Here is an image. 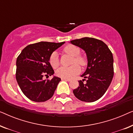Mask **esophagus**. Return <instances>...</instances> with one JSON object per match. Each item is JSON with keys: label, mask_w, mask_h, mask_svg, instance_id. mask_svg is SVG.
I'll use <instances>...</instances> for the list:
<instances>
[{"label": "esophagus", "mask_w": 133, "mask_h": 133, "mask_svg": "<svg viewBox=\"0 0 133 133\" xmlns=\"http://www.w3.org/2000/svg\"><path fill=\"white\" fill-rule=\"evenodd\" d=\"M62 80H63V81H68V82H70L71 81V79H66V78H62Z\"/></svg>", "instance_id": "esophagus-1"}]
</instances>
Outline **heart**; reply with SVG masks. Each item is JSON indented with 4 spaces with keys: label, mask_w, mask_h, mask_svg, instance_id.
<instances>
[{
    "label": "heart",
    "mask_w": 133,
    "mask_h": 133,
    "mask_svg": "<svg viewBox=\"0 0 133 133\" xmlns=\"http://www.w3.org/2000/svg\"><path fill=\"white\" fill-rule=\"evenodd\" d=\"M63 51L73 57L72 63V64L75 65H72L70 67H61L56 71V74L60 77L70 79L79 73L80 72L79 66L76 63L83 66L87 64V59L84 56L80 55L81 50L79 47L75 45H67L63 48ZM49 63L53 68H56L58 67L59 65V61L57 52H53L51 54L49 58Z\"/></svg>",
    "instance_id": "1"
}]
</instances>
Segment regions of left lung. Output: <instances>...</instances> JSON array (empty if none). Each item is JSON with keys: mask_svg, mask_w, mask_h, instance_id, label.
I'll return each mask as SVG.
<instances>
[{"mask_svg": "<svg viewBox=\"0 0 133 133\" xmlns=\"http://www.w3.org/2000/svg\"><path fill=\"white\" fill-rule=\"evenodd\" d=\"M70 42L83 49L87 54L88 65L79 81V87L73 90L80 101L92 102L102 97L107 91L114 76L113 56L108 46L101 40L83 37ZM87 81L83 84L84 80Z\"/></svg>", "mask_w": 133, "mask_h": 133, "instance_id": "8db88e82", "label": "left lung"}]
</instances>
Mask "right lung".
I'll return each instance as SVG.
<instances>
[{
	"instance_id": "add662e5",
	"label": "right lung",
	"mask_w": 133,
	"mask_h": 133,
	"mask_svg": "<svg viewBox=\"0 0 133 133\" xmlns=\"http://www.w3.org/2000/svg\"><path fill=\"white\" fill-rule=\"evenodd\" d=\"M64 43L40 42L30 44L17 57L16 80L22 91L31 101L42 102L53 96L61 78L54 76L51 80L46 81L43 77L54 74L49 58Z\"/></svg>"
}]
</instances>
